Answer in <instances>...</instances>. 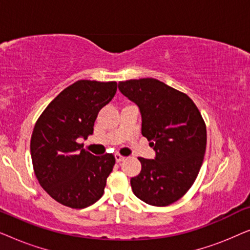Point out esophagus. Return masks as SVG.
<instances>
[{"label":"esophagus","instance_id":"obj_1","mask_svg":"<svg viewBox=\"0 0 250 250\" xmlns=\"http://www.w3.org/2000/svg\"><path fill=\"white\" fill-rule=\"evenodd\" d=\"M115 159H116V162L117 163H122L123 160H125V157H123V156H121V155H115Z\"/></svg>","mask_w":250,"mask_h":250}]
</instances>
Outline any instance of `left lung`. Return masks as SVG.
I'll return each mask as SVG.
<instances>
[{"instance_id": "8db88e82", "label": "left lung", "mask_w": 250, "mask_h": 250, "mask_svg": "<svg viewBox=\"0 0 250 250\" xmlns=\"http://www.w3.org/2000/svg\"><path fill=\"white\" fill-rule=\"evenodd\" d=\"M123 95L139 107L141 133L156 152L140 157L141 172L131 179L133 193L152 206H168L196 181L206 151V125L187 94L155 78L119 82Z\"/></svg>"}]
</instances>
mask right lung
I'll return each mask as SVG.
<instances>
[{"instance_id":"obj_1","label":"right lung","mask_w":250,"mask_h":250,"mask_svg":"<svg viewBox=\"0 0 250 250\" xmlns=\"http://www.w3.org/2000/svg\"><path fill=\"white\" fill-rule=\"evenodd\" d=\"M116 91V82L77 81L58 94L36 122L30 139L34 172L41 187L64 206L88 207L104 194L115 157L92 155L77 140L93 134L99 111Z\"/></svg>"}]
</instances>
